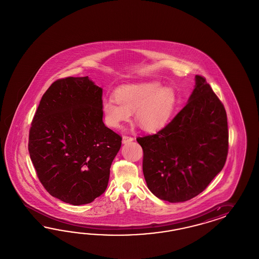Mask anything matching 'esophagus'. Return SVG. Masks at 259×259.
I'll list each match as a JSON object with an SVG mask.
<instances>
[{
  "instance_id": "obj_1",
  "label": "esophagus",
  "mask_w": 259,
  "mask_h": 259,
  "mask_svg": "<svg viewBox=\"0 0 259 259\" xmlns=\"http://www.w3.org/2000/svg\"><path fill=\"white\" fill-rule=\"evenodd\" d=\"M133 141L134 138L130 137V136H123V137H122V142H123V143H128V142Z\"/></svg>"
}]
</instances>
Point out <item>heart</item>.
Returning <instances> with one entry per match:
<instances>
[{"instance_id": "heart-1", "label": "heart", "mask_w": 259, "mask_h": 259, "mask_svg": "<svg viewBox=\"0 0 259 259\" xmlns=\"http://www.w3.org/2000/svg\"><path fill=\"white\" fill-rule=\"evenodd\" d=\"M115 101L102 102L105 123L118 128L135 112L136 121L141 129L156 132L163 128L172 115L177 102L176 93L171 87H162L157 81L127 84L114 93Z\"/></svg>"}]
</instances>
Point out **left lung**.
Returning a JSON list of instances; mask_svg holds the SVG:
<instances>
[{
  "label": "left lung",
  "mask_w": 259,
  "mask_h": 259,
  "mask_svg": "<svg viewBox=\"0 0 259 259\" xmlns=\"http://www.w3.org/2000/svg\"><path fill=\"white\" fill-rule=\"evenodd\" d=\"M137 141L150 191L172 203L187 201L203 192L225 165L226 110L206 78L196 75L188 103L157 133Z\"/></svg>",
  "instance_id": "8db88e82"
}]
</instances>
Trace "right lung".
Here are the masks:
<instances>
[{"label": "right lung", "instance_id": "1", "mask_svg": "<svg viewBox=\"0 0 259 259\" xmlns=\"http://www.w3.org/2000/svg\"><path fill=\"white\" fill-rule=\"evenodd\" d=\"M102 89L88 77L59 78L32 119L28 151L47 192L65 203L92 202L105 192L121 136L102 121Z\"/></svg>", "mask_w": 259, "mask_h": 259}]
</instances>
